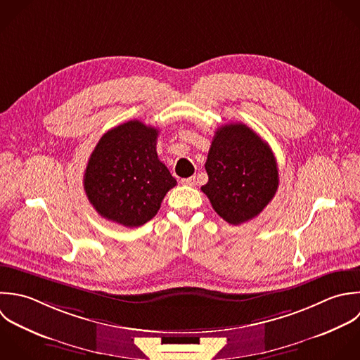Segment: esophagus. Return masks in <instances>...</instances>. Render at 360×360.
Masks as SVG:
<instances>
[{
    "label": "esophagus",
    "instance_id": "obj_1",
    "mask_svg": "<svg viewBox=\"0 0 360 360\" xmlns=\"http://www.w3.org/2000/svg\"><path fill=\"white\" fill-rule=\"evenodd\" d=\"M181 184H182V185H186V186H195V185H196V179H195V176L184 178V179L181 181Z\"/></svg>",
    "mask_w": 360,
    "mask_h": 360
}]
</instances>
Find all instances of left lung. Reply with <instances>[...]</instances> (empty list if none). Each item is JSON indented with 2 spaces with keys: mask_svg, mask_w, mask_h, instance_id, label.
<instances>
[{
  "mask_svg": "<svg viewBox=\"0 0 360 360\" xmlns=\"http://www.w3.org/2000/svg\"><path fill=\"white\" fill-rule=\"evenodd\" d=\"M205 168L209 181L202 192L214 212L234 226L257 217L279 186L271 147L244 123L216 130Z\"/></svg>",
  "mask_w": 360,
  "mask_h": 360,
  "instance_id": "obj_1",
  "label": "left lung"
}]
</instances>
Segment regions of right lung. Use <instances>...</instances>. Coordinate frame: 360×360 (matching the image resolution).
<instances>
[{
  "instance_id": "1",
  "label": "right lung",
  "mask_w": 360,
  "mask_h": 360,
  "mask_svg": "<svg viewBox=\"0 0 360 360\" xmlns=\"http://www.w3.org/2000/svg\"><path fill=\"white\" fill-rule=\"evenodd\" d=\"M157 137L158 129L129 120L108 130L95 146L85 168L84 189L106 220L130 229L143 226L176 185L158 160Z\"/></svg>"
}]
</instances>
